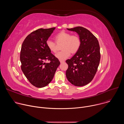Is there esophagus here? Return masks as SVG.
Wrapping results in <instances>:
<instances>
[{
	"mask_svg": "<svg viewBox=\"0 0 124 124\" xmlns=\"http://www.w3.org/2000/svg\"><path fill=\"white\" fill-rule=\"evenodd\" d=\"M65 61H60V63H64Z\"/></svg>",
	"mask_w": 124,
	"mask_h": 124,
	"instance_id": "34e87169",
	"label": "esophagus"
}]
</instances>
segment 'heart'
Returning <instances> with one entry per match:
<instances>
[{
  "label": "heart",
  "instance_id": "heart-1",
  "mask_svg": "<svg viewBox=\"0 0 124 124\" xmlns=\"http://www.w3.org/2000/svg\"><path fill=\"white\" fill-rule=\"evenodd\" d=\"M54 40L57 45L62 44L61 49L62 50L56 54V57L59 60L63 61L67 59L70 53L75 54L78 52L81 46V40L77 35H72L70 33L62 31L54 36ZM55 42L47 40L46 45L49 51L56 53L58 46Z\"/></svg>",
  "mask_w": 124,
  "mask_h": 124
}]
</instances>
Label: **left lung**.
Wrapping results in <instances>:
<instances>
[{
    "mask_svg": "<svg viewBox=\"0 0 124 124\" xmlns=\"http://www.w3.org/2000/svg\"><path fill=\"white\" fill-rule=\"evenodd\" d=\"M76 32L81 40V46L75 55L66 61L68 65L66 77L76 86H82L93 79L99 65L101 54L97 38L88 29L81 26L67 28Z\"/></svg>",
    "mask_w": 124,
    "mask_h": 124,
    "instance_id": "obj_1",
    "label": "left lung"
}]
</instances>
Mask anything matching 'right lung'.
Listing matches in <instances>:
<instances>
[{
    "label": "right lung",
    "mask_w": 124,
    "mask_h": 124,
    "mask_svg": "<svg viewBox=\"0 0 124 124\" xmlns=\"http://www.w3.org/2000/svg\"><path fill=\"white\" fill-rule=\"evenodd\" d=\"M55 28H40L31 32L22 46V70L28 81L37 88L45 87L51 81L60 64L46 45V41ZM46 60L50 62H44Z\"/></svg>",
    "instance_id": "add662e5"
}]
</instances>
